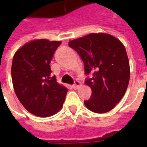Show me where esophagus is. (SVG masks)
Wrapping results in <instances>:
<instances>
[{"mask_svg": "<svg viewBox=\"0 0 147 147\" xmlns=\"http://www.w3.org/2000/svg\"><path fill=\"white\" fill-rule=\"evenodd\" d=\"M80 86H81V83H80L79 81H76V82H75V84L72 85V87H73L74 89H78Z\"/></svg>", "mask_w": 147, "mask_h": 147, "instance_id": "esophagus-1", "label": "esophagus"}]
</instances>
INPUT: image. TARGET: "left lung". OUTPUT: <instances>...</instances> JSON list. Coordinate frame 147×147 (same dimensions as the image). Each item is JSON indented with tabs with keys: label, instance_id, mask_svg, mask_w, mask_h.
I'll list each match as a JSON object with an SVG mask.
<instances>
[{
	"label": "left lung",
	"instance_id": "obj_1",
	"mask_svg": "<svg viewBox=\"0 0 147 147\" xmlns=\"http://www.w3.org/2000/svg\"><path fill=\"white\" fill-rule=\"evenodd\" d=\"M84 64L85 81L92 96L84 104L90 111L105 113L112 110L126 92L130 65L126 49L116 37L106 33H91L68 42Z\"/></svg>",
	"mask_w": 147,
	"mask_h": 147
}]
</instances>
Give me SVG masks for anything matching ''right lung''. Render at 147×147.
I'll list each match as a JSON object with an SVG mask.
<instances>
[{"label":"right lung","instance_id":"obj_1","mask_svg":"<svg viewBox=\"0 0 147 147\" xmlns=\"http://www.w3.org/2000/svg\"><path fill=\"white\" fill-rule=\"evenodd\" d=\"M61 41L35 39L16 52L11 80L16 94L24 107L40 117L56 114L63 106L67 89L51 77L49 66Z\"/></svg>","mask_w":147,"mask_h":147}]
</instances>
